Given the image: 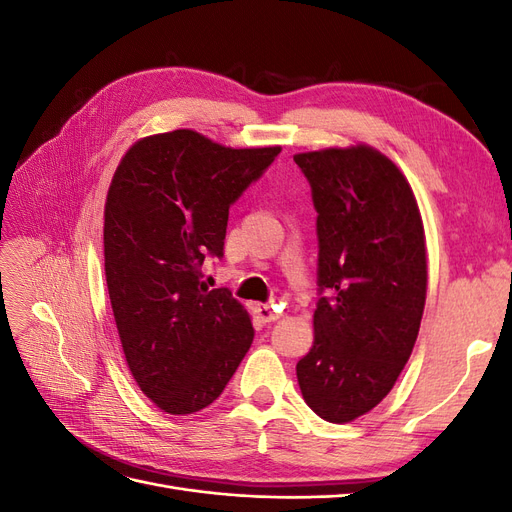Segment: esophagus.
<instances>
[{
  "instance_id": "obj_1",
  "label": "esophagus",
  "mask_w": 512,
  "mask_h": 512,
  "mask_svg": "<svg viewBox=\"0 0 512 512\" xmlns=\"http://www.w3.org/2000/svg\"><path fill=\"white\" fill-rule=\"evenodd\" d=\"M256 314L262 322H275L277 318H280V312H277V309L271 305H256Z\"/></svg>"
}]
</instances>
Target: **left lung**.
<instances>
[{
  "instance_id": "1",
  "label": "left lung",
  "mask_w": 512,
  "mask_h": 512,
  "mask_svg": "<svg viewBox=\"0 0 512 512\" xmlns=\"http://www.w3.org/2000/svg\"><path fill=\"white\" fill-rule=\"evenodd\" d=\"M312 188L318 235L314 346L297 363L305 404L350 423L389 395L421 327L427 258L416 198L380 151L294 156Z\"/></svg>"
}]
</instances>
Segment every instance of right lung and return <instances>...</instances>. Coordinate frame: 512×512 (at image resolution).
<instances>
[{"label":"right lung","mask_w":512,"mask_h":512,"mask_svg":"<svg viewBox=\"0 0 512 512\" xmlns=\"http://www.w3.org/2000/svg\"><path fill=\"white\" fill-rule=\"evenodd\" d=\"M280 147L230 149L194 130L147 136L115 170L104 207V273L128 367L168 414L222 395L254 339L228 288L200 282L224 256L228 209Z\"/></svg>","instance_id":"add662e5"}]
</instances>
